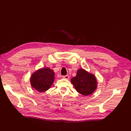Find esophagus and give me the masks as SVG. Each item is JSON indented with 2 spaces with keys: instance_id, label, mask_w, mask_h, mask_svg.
Listing matches in <instances>:
<instances>
[{
  "instance_id": "1",
  "label": "esophagus",
  "mask_w": 131,
  "mask_h": 131,
  "mask_svg": "<svg viewBox=\"0 0 131 131\" xmlns=\"http://www.w3.org/2000/svg\"><path fill=\"white\" fill-rule=\"evenodd\" d=\"M63 78L66 79H69V77L68 75H64V76H63Z\"/></svg>"
}]
</instances>
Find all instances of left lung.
I'll return each mask as SVG.
<instances>
[{
  "label": "left lung",
  "instance_id": "left-lung-1",
  "mask_svg": "<svg viewBox=\"0 0 131 131\" xmlns=\"http://www.w3.org/2000/svg\"><path fill=\"white\" fill-rule=\"evenodd\" d=\"M71 82L78 93L85 96L93 93L97 88L95 75L82 68L78 70L76 76L71 79Z\"/></svg>",
  "mask_w": 131,
  "mask_h": 131
}]
</instances>
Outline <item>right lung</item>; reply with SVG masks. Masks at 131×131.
<instances>
[{"instance_id":"1","label":"right lung","mask_w":131,"mask_h":131,"mask_svg":"<svg viewBox=\"0 0 131 131\" xmlns=\"http://www.w3.org/2000/svg\"><path fill=\"white\" fill-rule=\"evenodd\" d=\"M54 81V72L49 68H43L34 72L31 75V87L39 92L48 90Z\"/></svg>"}]
</instances>
